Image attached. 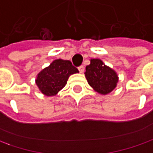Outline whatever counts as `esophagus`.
Listing matches in <instances>:
<instances>
[{
	"mask_svg": "<svg viewBox=\"0 0 153 153\" xmlns=\"http://www.w3.org/2000/svg\"><path fill=\"white\" fill-rule=\"evenodd\" d=\"M78 69H79V73H81V74H82V73H84V71H85V67H84V66H80V67H79V68H78Z\"/></svg>",
	"mask_w": 153,
	"mask_h": 153,
	"instance_id": "esophagus-1",
	"label": "esophagus"
}]
</instances>
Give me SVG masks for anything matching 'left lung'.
Returning a JSON list of instances; mask_svg holds the SVG:
<instances>
[{
    "mask_svg": "<svg viewBox=\"0 0 153 153\" xmlns=\"http://www.w3.org/2000/svg\"><path fill=\"white\" fill-rule=\"evenodd\" d=\"M85 76L90 86L101 95L110 94L116 89L119 77L116 71L100 59H91L85 67Z\"/></svg>",
    "mask_w": 153,
    "mask_h": 153,
    "instance_id": "1",
    "label": "left lung"
}]
</instances>
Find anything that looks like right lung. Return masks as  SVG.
<instances>
[{"instance_id": "right-lung-1", "label": "right lung", "mask_w": 153, "mask_h": 153, "mask_svg": "<svg viewBox=\"0 0 153 153\" xmlns=\"http://www.w3.org/2000/svg\"><path fill=\"white\" fill-rule=\"evenodd\" d=\"M77 73L79 70L70 61L56 59L37 74L35 82L43 95L56 96L66 85L70 75Z\"/></svg>"}]
</instances>
